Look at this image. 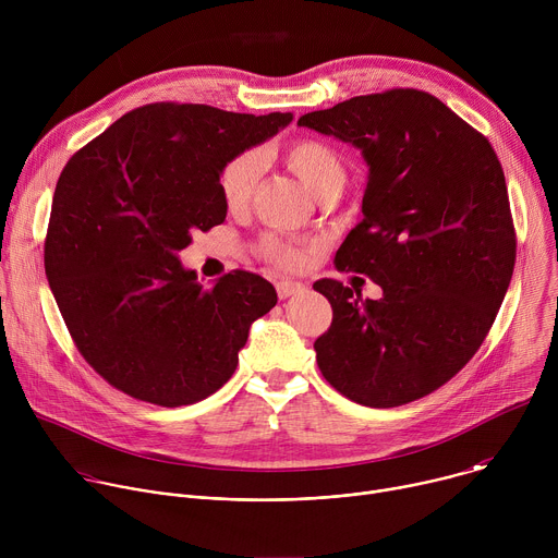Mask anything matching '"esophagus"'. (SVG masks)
I'll return each instance as SVG.
<instances>
[{
	"label": "esophagus",
	"mask_w": 558,
	"mask_h": 558,
	"mask_svg": "<svg viewBox=\"0 0 558 558\" xmlns=\"http://www.w3.org/2000/svg\"><path fill=\"white\" fill-rule=\"evenodd\" d=\"M276 291H278V298L280 300H287L291 295H298L304 291V284L295 282V280H278L276 282Z\"/></svg>",
	"instance_id": "34e87169"
}]
</instances>
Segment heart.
<instances>
[{
    "label": "heart",
    "mask_w": 558,
    "mask_h": 558,
    "mask_svg": "<svg viewBox=\"0 0 558 558\" xmlns=\"http://www.w3.org/2000/svg\"><path fill=\"white\" fill-rule=\"evenodd\" d=\"M282 163L317 196L320 201L338 198L347 185L349 170L344 156L331 147L325 141L317 138H295L289 145L282 147L280 151ZM263 172V161L256 151H241L222 166L218 174V190L225 201V205L231 211H238L250 205L256 183ZM263 254L282 265V267H295L302 260V252L291 245L280 241L278 235L267 233L260 241Z\"/></svg>",
    "instance_id": "heart-1"
}]
</instances>
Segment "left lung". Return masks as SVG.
I'll return each instance as SVG.
<instances>
[{"label":"left lung","instance_id":"left-lung-1","mask_svg":"<svg viewBox=\"0 0 558 558\" xmlns=\"http://www.w3.org/2000/svg\"><path fill=\"white\" fill-rule=\"evenodd\" d=\"M298 125L362 149L364 218L336 254L338 280L313 284L333 323L315 340L325 379L349 400L392 409L454 377L486 340L508 291L517 235L506 177L488 138L437 97L395 88L308 112Z\"/></svg>","mask_w":558,"mask_h":558}]
</instances>
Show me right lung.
I'll return each mask as SVG.
<instances>
[{
    "mask_svg": "<svg viewBox=\"0 0 558 558\" xmlns=\"http://www.w3.org/2000/svg\"><path fill=\"white\" fill-rule=\"evenodd\" d=\"M201 104L123 114L65 163L44 245L46 276L84 360L134 400L177 409L235 371L276 289L235 269L203 287L179 252L227 216L218 174L289 125Z\"/></svg>",
    "mask_w": 558,
    "mask_h": 558,
    "instance_id": "1",
    "label": "right lung"
}]
</instances>
